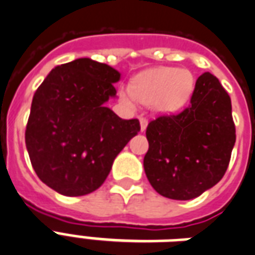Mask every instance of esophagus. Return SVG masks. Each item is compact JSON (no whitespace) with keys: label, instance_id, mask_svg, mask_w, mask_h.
<instances>
[{"label":"esophagus","instance_id":"esophagus-1","mask_svg":"<svg viewBox=\"0 0 255 255\" xmlns=\"http://www.w3.org/2000/svg\"><path fill=\"white\" fill-rule=\"evenodd\" d=\"M139 122H140V131H144L147 128V119L146 118H140L139 119Z\"/></svg>","mask_w":255,"mask_h":255}]
</instances>
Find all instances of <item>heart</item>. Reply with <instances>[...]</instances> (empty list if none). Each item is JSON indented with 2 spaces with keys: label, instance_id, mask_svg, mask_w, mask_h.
Returning <instances> with one entry per match:
<instances>
[{
  "label": "heart",
  "instance_id": "1",
  "mask_svg": "<svg viewBox=\"0 0 255 255\" xmlns=\"http://www.w3.org/2000/svg\"><path fill=\"white\" fill-rule=\"evenodd\" d=\"M193 90L190 71L175 67H155L137 75L129 88H122L120 100L128 107L136 103L151 104L159 113H174L189 100Z\"/></svg>",
  "mask_w": 255,
  "mask_h": 255
}]
</instances>
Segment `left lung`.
<instances>
[{"instance_id": "left-lung-1", "label": "left lung", "mask_w": 255, "mask_h": 255, "mask_svg": "<svg viewBox=\"0 0 255 255\" xmlns=\"http://www.w3.org/2000/svg\"><path fill=\"white\" fill-rule=\"evenodd\" d=\"M146 136L143 165L152 188L167 199H195L227 170L237 137L231 99L215 75L204 73L189 107L148 123Z\"/></svg>"}]
</instances>
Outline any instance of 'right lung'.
I'll return each instance as SVG.
<instances>
[{
    "label": "right lung",
    "mask_w": 255,
    "mask_h": 255,
    "mask_svg": "<svg viewBox=\"0 0 255 255\" xmlns=\"http://www.w3.org/2000/svg\"><path fill=\"white\" fill-rule=\"evenodd\" d=\"M120 73L89 58L56 66L37 88L25 129L32 167L63 196H84L103 185L113 161L140 131L105 107L116 97Z\"/></svg>",
    "instance_id": "1"
}]
</instances>
